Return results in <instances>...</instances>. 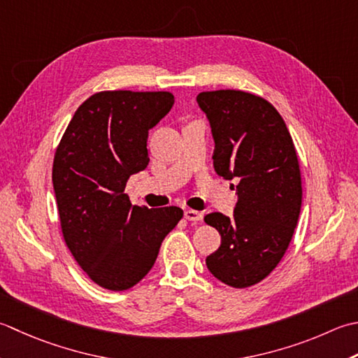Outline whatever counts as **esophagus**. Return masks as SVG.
Masks as SVG:
<instances>
[{"mask_svg": "<svg viewBox=\"0 0 358 358\" xmlns=\"http://www.w3.org/2000/svg\"><path fill=\"white\" fill-rule=\"evenodd\" d=\"M201 213L199 211H194V209H186L185 211V219L189 222H199L201 220Z\"/></svg>", "mask_w": 358, "mask_h": 358, "instance_id": "1", "label": "esophagus"}]
</instances>
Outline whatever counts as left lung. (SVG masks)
Instances as JSON below:
<instances>
[{
  "instance_id": "8db88e82",
  "label": "left lung",
  "mask_w": 358,
  "mask_h": 358,
  "mask_svg": "<svg viewBox=\"0 0 358 358\" xmlns=\"http://www.w3.org/2000/svg\"><path fill=\"white\" fill-rule=\"evenodd\" d=\"M197 103L211 125L217 175L239 181L233 217H205L222 236L206 267L245 289L276 268L296 228L303 201L296 150L284 119L262 97L219 90L200 93Z\"/></svg>"
}]
</instances>
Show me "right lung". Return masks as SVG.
I'll return each mask as SVG.
<instances>
[{
  "mask_svg": "<svg viewBox=\"0 0 358 358\" xmlns=\"http://www.w3.org/2000/svg\"><path fill=\"white\" fill-rule=\"evenodd\" d=\"M173 105L167 91H102L83 102L57 147L52 185L62 233L82 270L121 292L157 261L161 242L183 217L177 206L149 209L124 194L149 164V130Z\"/></svg>",
  "mask_w": 358,
  "mask_h": 358,
  "instance_id": "add662e5",
  "label": "right lung"
}]
</instances>
